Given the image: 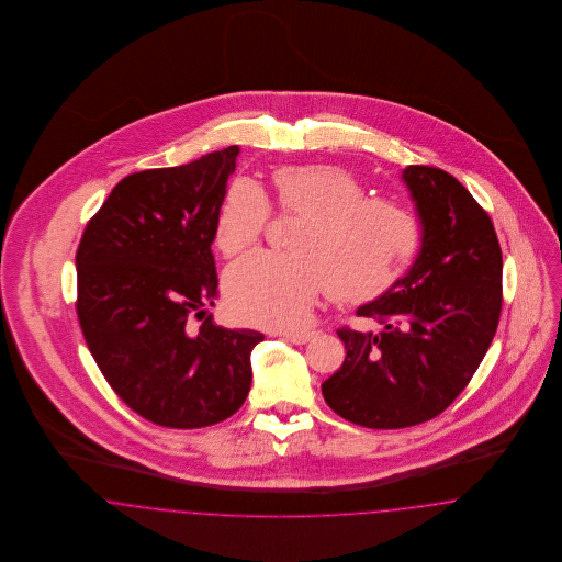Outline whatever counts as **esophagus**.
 Segmentation results:
<instances>
[{
    "mask_svg": "<svg viewBox=\"0 0 562 562\" xmlns=\"http://www.w3.org/2000/svg\"><path fill=\"white\" fill-rule=\"evenodd\" d=\"M286 341H291L294 346H303V344H307L312 337H314V333L312 330H301V333H280Z\"/></svg>",
    "mask_w": 562,
    "mask_h": 562,
    "instance_id": "34e87169",
    "label": "esophagus"
}]
</instances>
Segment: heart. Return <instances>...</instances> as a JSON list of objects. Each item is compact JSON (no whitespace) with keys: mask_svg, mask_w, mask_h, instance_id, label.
<instances>
[{"mask_svg":"<svg viewBox=\"0 0 562 562\" xmlns=\"http://www.w3.org/2000/svg\"><path fill=\"white\" fill-rule=\"evenodd\" d=\"M276 206L301 216L293 252H255L225 273V294L240 321L269 328L305 324L322 289L360 305L387 293L422 248V225L401 202L367 195L364 181L337 164H291L271 175ZM271 216L266 191L234 181L214 218V241L236 257L261 240Z\"/></svg>","mask_w":562,"mask_h":562,"instance_id":"heart-1","label":"heart"}]
</instances>
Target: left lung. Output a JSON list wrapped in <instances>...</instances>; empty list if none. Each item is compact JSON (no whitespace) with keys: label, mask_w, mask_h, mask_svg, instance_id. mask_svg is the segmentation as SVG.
<instances>
[{"label":"left lung","mask_w":562,"mask_h":562,"mask_svg":"<svg viewBox=\"0 0 562 562\" xmlns=\"http://www.w3.org/2000/svg\"><path fill=\"white\" fill-rule=\"evenodd\" d=\"M424 223L415 266L356 314L379 333L341 326L346 360L322 383L326 404L356 426L398 429L440 415L465 390L502 314V246L488 213L453 175L402 172Z\"/></svg>","instance_id":"8db88e82"}]
</instances>
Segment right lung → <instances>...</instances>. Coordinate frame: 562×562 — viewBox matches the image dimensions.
I'll use <instances>...</instances> for the list:
<instances>
[{
    "label": "right lung",
    "mask_w": 562,
    "mask_h": 562,
    "mask_svg": "<svg viewBox=\"0 0 562 562\" xmlns=\"http://www.w3.org/2000/svg\"><path fill=\"white\" fill-rule=\"evenodd\" d=\"M238 145L124 177L76 252L81 333L111 390L164 428H206L240 408L257 330L204 314L216 296L214 218Z\"/></svg>",
    "instance_id": "1"
}]
</instances>
